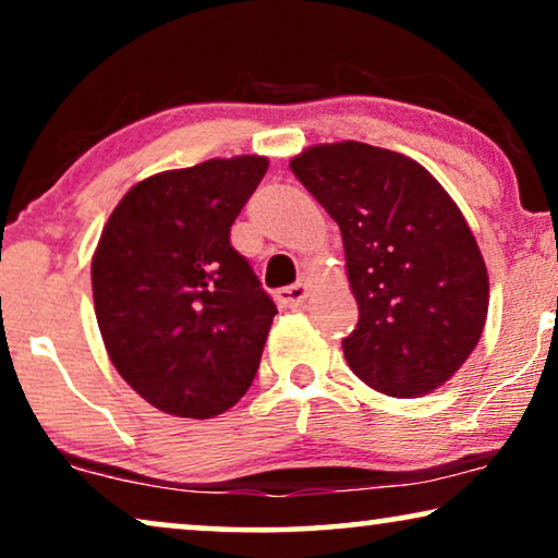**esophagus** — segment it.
Listing matches in <instances>:
<instances>
[{
	"label": "esophagus",
	"instance_id": "obj_1",
	"mask_svg": "<svg viewBox=\"0 0 558 558\" xmlns=\"http://www.w3.org/2000/svg\"><path fill=\"white\" fill-rule=\"evenodd\" d=\"M277 296L281 304H287V307H302L304 300L310 296V287H307V281H296V284H292V287L279 289Z\"/></svg>",
	"mask_w": 558,
	"mask_h": 558
}]
</instances>
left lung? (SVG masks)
Listing matches in <instances>:
<instances>
[{
  "instance_id": "left-lung-1",
  "label": "left lung",
  "mask_w": 558,
  "mask_h": 558,
  "mask_svg": "<svg viewBox=\"0 0 558 558\" xmlns=\"http://www.w3.org/2000/svg\"><path fill=\"white\" fill-rule=\"evenodd\" d=\"M289 167L340 226L357 302L350 368L396 399L439 388L480 342L490 296L457 203L411 157L363 142L315 144Z\"/></svg>"
}]
</instances>
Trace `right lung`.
<instances>
[{
    "instance_id": "obj_1",
    "label": "right lung",
    "mask_w": 558,
    "mask_h": 558,
    "mask_svg": "<svg viewBox=\"0 0 558 558\" xmlns=\"http://www.w3.org/2000/svg\"><path fill=\"white\" fill-rule=\"evenodd\" d=\"M269 159H208L136 182L98 239L90 284L119 376L172 416L210 418L248 391L277 304L231 246Z\"/></svg>"
}]
</instances>
